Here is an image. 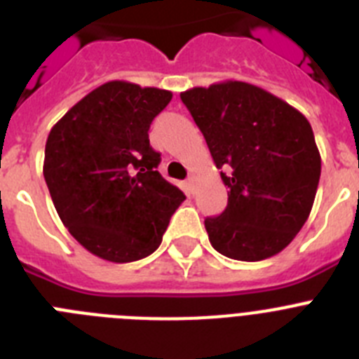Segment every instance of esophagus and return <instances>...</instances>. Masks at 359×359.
Returning <instances> with one entry per match:
<instances>
[{
	"label": "esophagus",
	"mask_w": 359,
	"mask_h": 359,
	"mask_svg": "<svg viewBox=\"0 0 359 359\" xmlns=\"http://www.w3.org/2000/svg\"><path fill=\"white\" fill-rule=\"evenodd\" d=\"M187 190H189V194L194 192V177H189V180H187Z\"/></svg>",
	"instance_id": "esophagus-1"
}]
</instances>
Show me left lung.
<instances>
[{"instance_id": "8db88e82", "label": "left lung", "mask_w": 359, "mask_h": 359, "mask_svg": "<svg viewBox=\"0 0 359 359\" xmlns=\"http://www.w3.org/2000/svg\"><path fill=\"white\" fill-rule=\"evenodd\" d=\"M228 189V205L205 219L221 255L257 262L286 248L315 203L322 158L306 116L259 86L224 81L183 91Z\"/></svg>"}]
</instances>
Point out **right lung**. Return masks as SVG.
<instances>
[{"label": "right lung", "instance_id": "right-lung-1", "mask_svg": "<svg viewBox=\"0 0 359 359\" xmlns=\"http://www.w3.org/2000/svg\"><path fill=\"white\" fill-rule=\"evenodd\" d=\"M172 93L111 81L81 98L52 128L43 174L53 207L77 243L109 262H133L161 244L185 199L156 170L154 116Z\"/></svg>", "mask_w": 359, "mask_h": 359}]
</instances>
